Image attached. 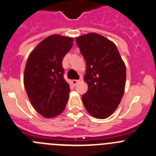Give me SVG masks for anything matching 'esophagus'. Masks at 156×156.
Here are the masks:
<instances>
[{
  "label": "esophagus",
  "instance_id": "34e87169",
  "mask_svg": "<svg viewBox=\"0 0 156 156\" xmlns=\"http://www.w3.org/2000/svg\"><path fill=\"white\" fill-rule=\"evenodd\" d=\"M78 82H79L78 80H72V81H71V84H72V85H74V86H75Z\"/></svg>",
  "mask_w": 156,
  "mask_h": 156
}]
</instances>
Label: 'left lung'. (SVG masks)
Returning <instances> with one entry per match:
<instances>
[{
  "label": "left lung",
  "mask_w": 156,
  "mask_h": 156,
  "mask_svg": "<svg viewBox=\"0 0 156 156\" xmlns=\"http://www.w3.org/2000/svg\"><path fill=\"white\" fill-rule=\"evenodd\" d=\"M86 62L84 81L88 86L82 95L87 112L105 119L114 113L124 94L126 67L114 42L96 33L75 38Z\"/></svg>",
  "instance_id": "left-lung-1"
}]
</instances>
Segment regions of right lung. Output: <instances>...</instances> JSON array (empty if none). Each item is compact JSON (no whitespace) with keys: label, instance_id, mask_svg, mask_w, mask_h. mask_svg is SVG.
<instances>
[{"label":"right lung","instance_id":"obj_1","mask_svg":"<svg viewBox=\"0 0 156 156\" xmlns=\"http://www.w3.org/2000/svg\"><path fill=\"white\" fill-rule=\"evenodd\" d=\"M73 38L48 36L33 49L26 62L24 85L36 111L46 119L63 112L69 97V84L64 79L62 60L73 45Z\"/></svg>","mask_w":156,"mask_h":156}]
</instances>
